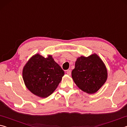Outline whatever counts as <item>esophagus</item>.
<instances>
[{
	"label": "esophagus",
	"instance_id": "esophagus-1",
	"mask_svg": "<svg viewBox=\"0 0 127 127\" xmlns=\"http://www.w3.org/2000/svg\"><path fill=\"white\" fill-rule=\"evenodd\" d=\"M66 74H67L68 75H69V76H70V75L71 74V70H70V69L66 70Z\"/></svg>",
	"mask_w": 127,
	"mask_h": 127
}]
</instances>
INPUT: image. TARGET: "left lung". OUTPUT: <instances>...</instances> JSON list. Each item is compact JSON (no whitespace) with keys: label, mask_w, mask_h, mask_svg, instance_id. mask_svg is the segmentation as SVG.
I'll return each mask as SVG.
<instances>
[{"label":"left lung","mask_w":127,"mask_h":127,"mask_svg":"<svg viewBox=\"0 0 127 127\" xmlns=\"http://www.w3.org/2000/svg\"><path fill=\"white\" fill-rule=\"evenodd\" d=\"M72 77L79 89L89 94L97 92L107 78V70L102 59L94 53L77 58Z\"/></svg>","instance_id":"1"}]
</instances>
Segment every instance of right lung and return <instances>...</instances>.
<instances>
[{
    "label": "right lung",
    "mask_w": 127,
    "mask_h": 127,
    "mask_svg": "<svg viewBox=\"0 0 127 127\" xmlns=\"http://www.w3.org/2000/svg\"><path fill=\"white\" fill-rule=\"evenodd\" d=\"M64 72L52 55L46 58L36 54L23 66L22 77L26 87L41 98L52 94L62 81Z\"/></svg>",
    "instance_id": "1"
}]
</instances>
